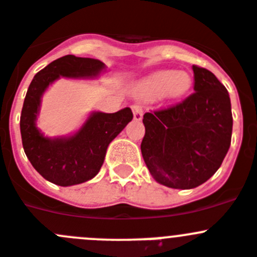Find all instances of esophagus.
Returning a JSON list of instances; mask_svg holds the SVG:
<instances>
[{"label": "esophagus", "instance_id": "34e87169", "mask_svg": "<svg viewBox=\"0 0 257 257\" xmlns=\"http://www.w3.org/2000/svg\"><path fill=\"white\" fill-rule=\"evenodd\" d=\"M133 113H134V119H135V121H141V119H143V114H144V112H143V108H141L140 105H133Z\"/></svg>", "mask_w": 257, "mask_h": 257}]
</instances>
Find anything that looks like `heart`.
Instances as JSON below:
<instances>
[{
  "label": "heart",
  "instance_id": "1",
  "mask_svg": "<svg viewBox=\"0 0 257 257\" xmlns=\"http://www.w3.org/2000/svg\"><path fill=\"white\" fill-rule=\"evenodd\" d=\"M191 86L192 79L187 72L162 70L140 80L135 86V93L139 98L147 100L177 99L185 95Z\"/></svg>",
  "mask_w": 257,
  "mask_h": 257
}]
</instances>
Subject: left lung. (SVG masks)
Returning <instances> with one entry per match:
<instances>
[{
    "instance_id": "8db88e82",
    "label": "left lung",
    "mask_w": 257,
    "mask_h": 257,
    "mask_svg": "<svg viewBox=\"0 0 257 257\" xmlns=\"http://www.w3.org/2000/svg\"><path fill=\"white\" fill-rule=\"evenodd\" d=\"M195 93L182 103L148 112L141 154L161 185L190 190L222 166L232 139V109L227 89L209 70L192 66Z\"/></svg>"
}]
</instances>
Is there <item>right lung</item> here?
Wrapping results in <instances>:
<instances>
[{"label": "right lung", "mask_w": 257, "mask_h": 257, "mask_svg": "<svg viewBox=\"0 0 257 257\" xmlns=\"http://www.w3.org/2000/svg\"><path fill=\"white\" fill-rule=\"evenodd\" d=\"M105 69L99 60L67 55L46 66L30 82L21 109V140L32 166L49 182L67 187L95 177L108 145L133 119V110L126 107L116 113L93 110L79 130L67 136L48 138L38 128L42 96L56 80H93Z\"/></svg>", "instance_id": "right-lung-1"}]
</instances>
